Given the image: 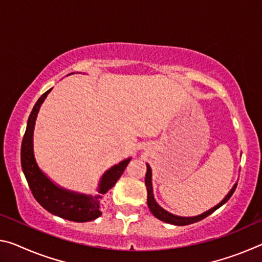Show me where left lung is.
<instances>
[{
	"label": "left lung",
	"instance_id": "left-lung-1",
	"mask_svg": "<svg viewBox=\"0 0 262 262\" xmlns=\"http://www.w3.org/2000/svg\"><path fill=\"white\" fill-rule=\"evenodd\" d=\"M145 186H147V190H148V199H147L148 207L155 217H157L158 220L166 222V223H170V224L187 225V224H192V223H195V222H199L203 219H206L207 216L212 214V212H214L216 209H219L221 206H223L224 203L227 202L230 198H231V195L233 194L234 189H236V187H237V184L233 185L231 190H230L227 196H225L223 200L219 203V205L215 206L214 208H211V209H209L208 211L203 212V214L194 216V217H181V216H177V215L171 214V212H168L165 209H163V208L159 206L156 201H155L154 192H152V183H151V167H150L148 164H147V173H145Z\"/></svg>",
	"mask_w": 262,
	"mask_h": 262
}]
</instances>
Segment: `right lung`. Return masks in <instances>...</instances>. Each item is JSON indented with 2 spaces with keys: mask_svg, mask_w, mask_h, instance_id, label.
I'll return each mask as SVG.
<instances>
[{
  "mask_svg": "<svg viewBox=\"0 0 262 262\" xmlns=\"http://www.w3.org/2000/svg\"><path fill=\"white\" fill-rule=\"evenodd\" d=\"M51 90L52 89L46 91L38 99L29 117L28 126H26L23 141H21V168H23L24 176L28 180L29 187L34 199L47 211L73 222L94 221L101 215V209H103L105 202V194L120 178L130 158L125 159L105 172L100 179L98 194L96 195L72 192V190L59 187L48 179L35 162L33 155V129L39 108Z\"/></svg>",
  "mask_w": 262,
  "mask_h": 262,
  "instance_id": "1",
  "label": "right lung"
}]
</instances>
